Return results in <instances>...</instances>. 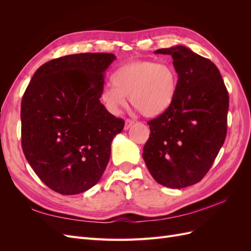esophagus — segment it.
<instances>
[{"instance_id":"obj_1","label":"esophagus","mask_w":251,"mask_h":251,"mask_svg":"<svg viewBox=\"0 0 251 251\" xmlns=\"http://www.w3.org/2000/svg\"><path fill=\"white\" fill-rule=\"evenodd\" d=\"M133 125H134V120H132V119H126L125 130H128V128H130Z\"/></svg>"}]
</instances>
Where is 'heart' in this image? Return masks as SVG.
<instances>
[{"label": "heart", "instance_id": "b5f03b06", "mask_svg": "<svg viewBox=\"0 0 251 251\" xmlns=\"http://www.w3.org/2000/svg\"><path fill=\"white\" fill-rule=\"evenodd\" d=\"M179 74L173 65L150 59L132 60L113 74L105 83L100 100L110 112L119 113L131 103L143 116L156 117L168 111L178 94Z\"/></svg>", "mask_w": 251, "mask_h": 251}]
</instances>
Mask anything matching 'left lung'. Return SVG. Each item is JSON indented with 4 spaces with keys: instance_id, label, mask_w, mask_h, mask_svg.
Here are the masks:
<instances>
[{
    "instance_id": "1",
    "label": "left lung",
    "mask_w": 251,
    "mask_h": 251,
    "mask_svg": "<svg viewBox=\"0 0 251 251\" xmlns=\"http://www.w3.org/2000/svg\"><path fill=\"white\" fill-rule=\"evenodd\" d=\"M169 54L179 74L172 107L150 120L142 157L153 178L166 187L199 182L225 141L229 97L216 65L184 46L158 49Z\"/></svg>"
}]
</instances>
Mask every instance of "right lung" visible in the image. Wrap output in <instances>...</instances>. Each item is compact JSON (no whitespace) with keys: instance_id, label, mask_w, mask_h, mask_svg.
<instances>
[{"instance_id":"add662e5","label":"right lung","mask_w":251,"mask_h":251,"mask_svg":"<svg viewBox=\"0 0 251 251\" xmlns=\"http://www.w3.org/2000/svg\"><path fill=\"white\" fill-rule=\"evenodd\" d=\"M112 53H79L52 59L34 73L21 104L22 148L52 191L77 195L100 181L111 143L124 130L100 102Z\"/></svg>"}]
</instances>
